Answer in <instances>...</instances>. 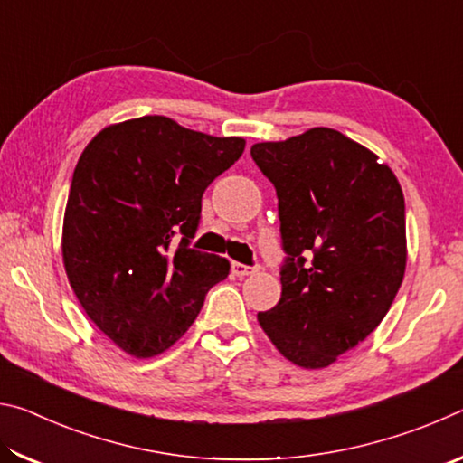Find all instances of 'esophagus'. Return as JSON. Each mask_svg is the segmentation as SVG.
I'll list each match as a JSON object with an SVG mask.
<instances>
[{
    "label": "esophagus",
    "mask_w": 463,
    "mask_h": 463,
    "mask_svg": "<svg viewBox=\"0 0 463 463\" xmlns=\"http://www.w3.org/2000/svg\"><path fill=\"white\" fill-rule=\"evenodd\" d=\"M255 271H257V268H249V265H245V263L232 261V273H234V276L245 278V276H250V273H255Z\"/></svg>",
    "instance_id": "obj_1"
}]
</instances>
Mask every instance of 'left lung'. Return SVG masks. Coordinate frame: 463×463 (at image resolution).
<instances>
[{"mask_svg":"<svg viewBox=\"0 0 463 463\" xmlns=\"http://www.w3.org/2000/svg\"><path fill=\"white\" fill-rule=\"evenodd\" d=\"M250 156L276 187L286 253L279 302L257 320L289 362L326 367L382 323L402 284L401 184L333 128L257 143Z\"/></svg>","mask_w":463,"mask_h":463,"instance_id":"1","label":"left lung"}]
</instances>
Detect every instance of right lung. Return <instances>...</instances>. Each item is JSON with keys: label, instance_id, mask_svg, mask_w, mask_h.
Instances as JSON below:
<instances>
[{"label": "right lung", "instance_id": "1", "mask_svg": "<svg viewBox=\"0 0 463 463\" xmlns=\"http://www.w3.org/2000/svg\"><path fill=\"white\" fill-rule=\"evenodd\" d=\"M242 151V138L187 130L165 116L114 124L85 146L69 190L62 261L83 310L127 354L169 349L229 276L224 257L190 242L203 192Z\"/></svg>", "mask_w": 463, "mask_h": 463}]
</instances>
